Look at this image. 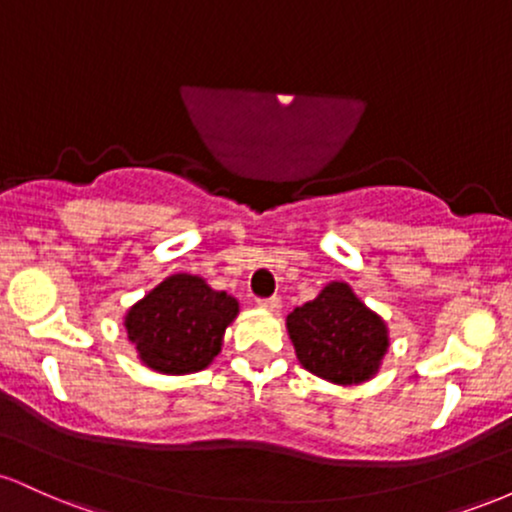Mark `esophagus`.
<instances>
[{"label":"esophagus","mask_w":512,"mask_h":512,"mask_svg":"<svg viewBox=\"0 0 512 512\" xmlns=\"http://www.w3.org/2000/svg\"><path fill=\"white\" fill-rule=\"evenodd\" d=\"M257 305H260L262 310H269V313H276V310L281 308V301L276 296H272V298H260Z\"/></svg>","instance_id":"1"}]
</instances>
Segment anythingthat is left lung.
<instances>
[{
    "label": "left lung",
    "mask_w": 512,
    "mask_h": 512,
    "mask_svg": "<svg viewBox=\"0 0 512 512\" xmlns=\"http://www.w3.org/2000/svg\"><path fill=\"white\" fill-rule=\"evenodd\" d=\"M286 330L301 366L334 385L366 383L390 346L383 317L344 281H330L313 301L289 313Z\"/></svg>",
    "instance_id": "1"
}]
</instances>
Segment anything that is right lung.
Segmentation results:
<instances>
[{"label": "right lung", "mask_w": 512, "mask_h": 512, "mask_svg": "<svg viewBox=\"0 0 512 512\" xmlns=\"http://www.w3.org/2000/svg\"><path fill=\"white\" fill-rule=\"evenodd\" d=\"M240 305L202 276L170 274L125 315L129 342L146 368L163 375L204 370L219 356Z\"/></svg>", "instance_id": "right-lung-1"}]
</instances>
